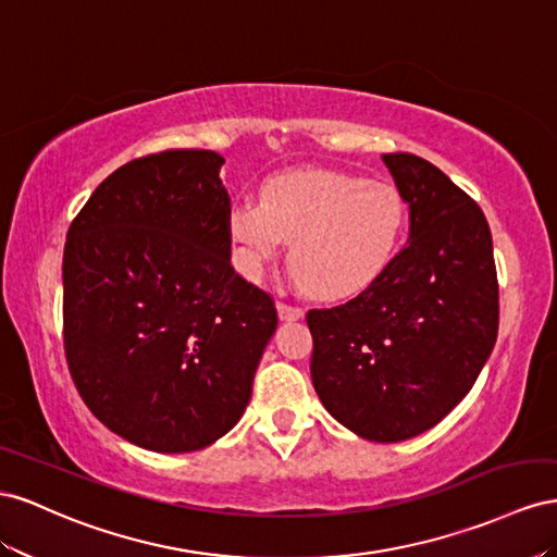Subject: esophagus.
Wrapping results in <instances>:
<instances>
[{
    "label": "esophagus",
    "instance_id": "obj_1",
    "mask_svg": "<svg viewBox=\"0 0 557 557\" xmlns=\"http://www.w3.org/2000/svg\"><path fill=\"white\" fill-rule=\"evenodd\" d=\"M277 314H280L282 322H296V320H300V317H304V308L289 306V304H284V300H277Z\"/></svg>",
    "mask_w": 557,
    "mask_h": 557
}]
</instances>
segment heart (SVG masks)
<instances>
[{
  "label": "heart",
  "instance_id": "1",
  "mask_svg": "<svg viewBox=\"0 0 557 557\" xmlns=\"http://www.w3.org/2000/svg\"><path fill=\"white\" fill-rule=\"evenodd\" d=\"M408 224L399 188L336 170H284L259 186V202L228 212L235 268L259 280L289 243L292 275L317 298L369 289L392 265Z\"/></svg>",
  "mask_w": 557,
  "mask_h": 557
}]
</instances>
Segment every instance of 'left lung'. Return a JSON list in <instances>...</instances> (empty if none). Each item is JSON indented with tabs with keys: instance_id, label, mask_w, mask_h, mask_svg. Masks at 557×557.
Segmentation results:
<instances>
[{
	"instance_id": "left-lung-1",
	"label": "left lung",
	"mask_w": 557,
	"mask_h": 557,
	"mask_svg": "<svg viewBox=\"0 0 557 557\" xmlns=\"http://www.w3.org/2000/svg\"><path fill=\"white\" fill-rule=\"evenodd\" d=\"M383 163L408 205V245L357 298L308 312L310 375L349 432L399 443L473 387L497 341L499 289L479 205L420 156L385 153Z\"/></svg>"
}]
</instances>
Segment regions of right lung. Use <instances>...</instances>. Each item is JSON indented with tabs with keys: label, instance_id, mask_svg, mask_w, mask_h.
Instances as JSON below:
<instances>
[{
	"label": "right lung",
	"instance_id": "obj_1",
	"mask_svg": "<svg viewBox=\"0 0 557 557\" xmlns=\"http://www.w3.org/2000/svg\"><path fill=\"white\" fill-rule=\"evenodd\" d=\"M224 156L125 163L72 221L62 257L65 352L107 429L153 453L228 434L277 329L273 298L231 265Z\"/></svg>",
	"mask_w": 557,
	"mask_h": 557
}]
</instances>
